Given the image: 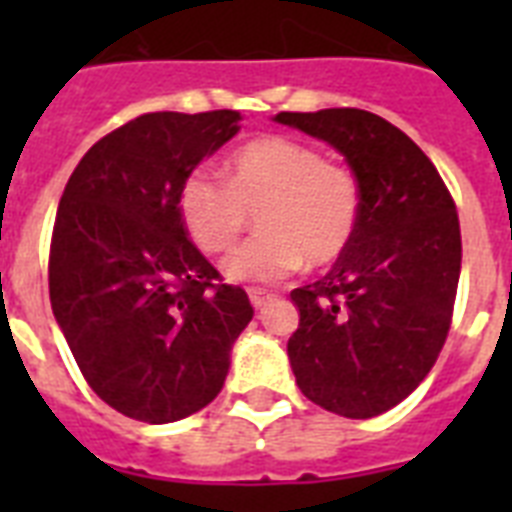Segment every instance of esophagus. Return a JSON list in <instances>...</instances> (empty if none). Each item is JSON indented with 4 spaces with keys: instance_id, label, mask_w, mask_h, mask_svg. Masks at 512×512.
<instances>
[{
    "instance_id": "34e87169",
    "label": "esophagus",
    "mask_w": 512,
    "mask_h": 512,
    "mask_svg": "<svg viewBox=\"0 0 512 512\" xmlns=\"http://www.w3.org/2000/svg\"><path fill=\"white\" fill-rule=\"evenodd\" d=\"M276 295H271V292H265V289H249V300H252V305L255 308H263V305H268Z\"/></svg>"
}]
</instances>
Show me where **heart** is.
Masks as SVG:
<instances>
[{
    "mask_svg": "<svg viewBox=\"0 0 512 512\" xmlns=\"http://www.w3.org/2000/svg\"><path fill=\"white\" fill-rule=\"evenodd\" d=\"M177 215L204 255H223L255 220L257 233L236 249L225 273L236 281H279L308 268H329L350 249L361 223L358 177L321 151L284 135L241 146L225 183L193 167L177 185Z\"/></svg>",
    "mask_w": 512,
    "mask_h": 512,
    "instance_id": "b5f03b06",
    "label": "heart"
}]
</instances>
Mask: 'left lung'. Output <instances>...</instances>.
Instances as JSON below:
<instances>
[{
  "instance_id": "8db88e82",
  "label": "left lung",
  "mask_w": 512,
  "mask_h": 512,
  "mask_svg": "<svg viewBox=\"0 0 512 512\" xmlns=\"http://www.w3.org/2000/svg\"><path fill=\"white\" fill-rule=\"evenodd\" d=\"M276 122L327 140L361 183L350 249L292 292L300 324L287 353L308 401L369 420L401 404L444 348L462 265L457 207L422 148L382 116L324 108Z\"/></svg>"
}]
</instances>
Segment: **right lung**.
I'll use <instances>...</instances> for the list:
<instances>
[{
	"mask_svg": "<svg viewBox=\"0 0 512 512\" xmlns=\"http://www.w3.org/2000/svg\"><path fill=\"white\" fill-rule=\"evenodd\" d=\"M236 111L143 114L76 164L50 241V303L108 406L164 425L223 390L255 308L223 284L177 215V185L239 130Z\"/></svg>",
	"mask_w": 512,
	"mask_h": 512,
	"instance_id": "add662e5",
	"label": "right lung"
}]
</instances>
